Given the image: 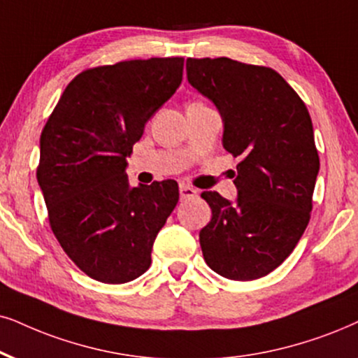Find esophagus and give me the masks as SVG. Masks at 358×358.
I'll return each mask as SVG.
<instances>
[{"label":"esophagus","instance_id":"esophagus-1","mask_svg":"<svg viewBox=\"0 0 358 358\" xmlns=\"http://www.w3.org/2000/svg\"><path fill=\"white\" fill-rule=\"evenodd\" d=\"M196 194H198L196 189L189 187V185H185V183L180 185V198H182V200H189V198H194Z\"/></svg>","mask_w":358,"mask_h":358}]
</instances>
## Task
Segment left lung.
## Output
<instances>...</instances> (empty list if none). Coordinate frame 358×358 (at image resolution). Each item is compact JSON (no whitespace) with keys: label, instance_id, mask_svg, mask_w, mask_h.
<instances>
[{"label":"left lung","instance_id":"left-lung-1","mask_svg":"<svg viewBox=\"0 0 358 358\" xmlns=\"http://www.w3.org/2000/svg\"><path fill=\"white\" fill-rule=\"evenodd\" d=\"M188 83L223 117V147L239 157L236 203L203 192L211 221L200 231L206 264L255 280L286 261L310 220L319 153L306 103L279 72L229 57L187 59Z\"/></svg>","mask_w":358,"mask_h":358}]
</instances>
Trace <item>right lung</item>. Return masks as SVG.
Segmentation results:
<instances>
[{
  "label": "right lung",
  "mask_w": 358,
  "mask_h": 358,
  "mask_svg": "<svg viewBox=\"0 0 358 358\" xmlns=\"http://www.w3.org/2000/svg\"><path fill=\"white\" fill-rule=\"evenodd\" d=\"M183 57L90 67L67 84L41 132L36 170L54 236L89 278L137 279L178 203L175 180L132 187L127 157L182 84Z\"/></svg>",
  "instance_id": "obj_1"
}]
</instances>
